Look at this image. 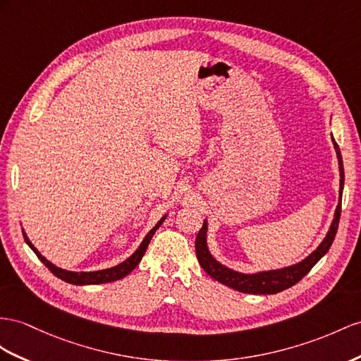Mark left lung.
I'll list each match as a JSON object with an SVG mask.
<instances>
[{"instance_id":"left-lung-1","label":"left lung","mask_w":361,"mask_h":361,"mask_svg":"<svg viewBox=\"0 0 361 361\" xmlns=\"http://www.w3.org/2000/svg\"><path fill=\"white\" fill-rule=\"evenodd\" d=\"M332 143H334L336 147V154L338 159V171H340V190H338V204L334 214V219H332L331 227L328 230V233L325 239L320 243V245L314 250L310 256L305 257L303 261L285 267V269H277V270H270V271H259V273H253V274H245V273H239L235 271L228 267L223 265L218 262L214 256L210 255L209 247H207V221H204L201 230L197 235L195 239V252L200 265L204 269V271L214 277L215 281L224 283L230 288H233L236 291L241 293H248V294H276L281 293L290 286L298 283L303 276H307L310 270L316 265L323 256H325L329 250V247L332 245V241H334L337 228H338V221H340V214H341V193H343V184H345V171H343V161H341V154H340V147L336 143L334 137H332Z\"/></svg>"}]
</instances>
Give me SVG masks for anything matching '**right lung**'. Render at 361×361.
<instances>
[{"label": "right lung", "instance_id": "obj_1", "mask_svg": "<svg viewBox=\"0 0 361 361\" xmlns=\"http://www.w3.org/2000/svg\"><path fill=\"white\" fill-rule=\"evenodd\" d=\"M164 219H166V215L159 221V223L155 224L154 228H151V232L145 236V239L142 241L140 247H138L137 250H135L131 256H129L126 261L120 262V264L116 265V267H111V269L99 270V271H68V270L59 269V267L51 264L49 259H45V257H44L38 250H36V247L30 243V239L27 238L24 230H23V235H24V239H25L27 245H29V247L32 248V250L35 252V255L38 256L39 259H41V262H42L45 267H47V269H49L54 276L59 277V279H62L63 282L73 283V285H97V283H108V282L118 281V279H122V277H125V276H128L129 273H131V271L135 269V267H137L138 264H140L142 257H143V255H145V252H146L147 245H149L154 233L157 232V228H159V227L163 224Z\"/></svg>", "mask_w": 361, "mask_h": 361}]
</instances>
